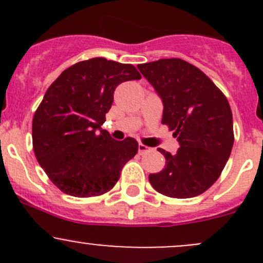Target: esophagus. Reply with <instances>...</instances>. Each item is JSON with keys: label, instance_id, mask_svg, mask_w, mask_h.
Returning a JSON list of instances; mask_svg holds the SVG:
<instances>
[{"label": "esophagus", "instance_id": "1", "mask_svg": "<svg viewBox=\"0 0 263 263\" xmlns=\"http://www.w3.org/2000/svg\"><path fill=\"white\" fill-rule=\"evenodd\" d=\"M148 151H151L150 147L145 146V145H142V144L139 145V154H140V155H144V154L148 153Z\"/></svg>", "mask_w": 263, "mask_h": 263}]
</instances>
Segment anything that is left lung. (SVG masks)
I'll return each mask as SVG.
<instances>
[{
	"instance_id": "left-lung-1",
	"label": "left lung",
	"mask_w": 263,
	"mask_h": 263,
	"mask_svg": "<svg viewBox=\"0 0 263 263\" xmlns=\"http://www.w3.org/2000/svg\"><path fill=\"white\" fill-rule=\"evenodd\" d=\"M163 100V119L179 142L165 158V168L148 176L161 195L190 198L208 191L221 174L234 144L228 99L200 68L181 58L137 66Z\"/></svg>"
}]
</instances>
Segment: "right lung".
I'll return each instance as SVG.
<instances>
[{
    "mask_svg": "<svg viewBox=\"0 0 263 263\" xmlns=\"http://www.w3.org/2000/svg\"><path fill=\"white\" fill-rule=\"evenodd\" d=\"M140 79L135 66L97 57L66 68L48 87L33 118V148L39 165L63 193L104 195L136 155V140H113L102 124L116 87Z\"/></svg>",
    "mask_w": 263,
    "mask_h": 263,
    "instance_id": "1",
    "label": "right lung"
}]
</instances>
